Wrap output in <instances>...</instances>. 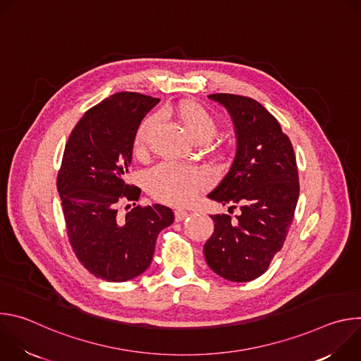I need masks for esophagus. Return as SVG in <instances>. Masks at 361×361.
Wrapping results in <instances>:
<instances>
[{"label":"esophagus","instance_id":"esophagus-1","mask_svg":"<svg viewBox=\"0 0 361 361\" xmlns=\"http://www.w3.org/2000/svg\"><path fill=\"white\" fill-rule=\"evenodd\" d=\"M174 216H176V221H183L184 219L188 217V213L184 212V210H176Z\"/></svg>","mask_w":361,"mask_h":361}]
</instances>
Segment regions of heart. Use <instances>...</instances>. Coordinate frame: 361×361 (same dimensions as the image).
Returning a JSON list of instances; mask_svg holds the SVG:
<instances>
[{"label":"heart","instance_id":"obj_1","mask_svg":"<svg viewBox=\"0 0 361 361\" xmlns=\"http://www.w3.org/2000/svg\"><path fill=\"white\" fill-rule=\"evenodd\" d=\"M171 113L192 141H205L217 131V121L214 116L198 102H181ZM156 124L157 118L154 116H148L140 123L133 142L137 156L145 151L149 134ZM145 184L154 198L173 205H183L190 202L198 191L204 188L205 178L197 170L166 163L147 174Z\"/></svg>","mask_w":361,"mask_h":361}]
</instances>
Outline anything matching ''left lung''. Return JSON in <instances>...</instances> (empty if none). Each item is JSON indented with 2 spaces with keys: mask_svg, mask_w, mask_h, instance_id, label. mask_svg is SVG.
Instances as JSON below:
<instances>
[{
  "mask_svg": "<svg viewBox=\"0 0 361 361\" xmlns=\"http://www.w3.org/2000/svg\"><path fill=\"white\" fill-rule=\"evenodd\" d=\"M231 117L237 138L233 164L209 198L228 204L212 216L214 233L204 244L209 267L220 277L245 283L264 274L281 250L298 200V171L288 137L259 101L210 94Z\"/></svg>",
  "mask_w": 361,
  "mask_h": 361,
  "instance_id": "8db88e82",
  "label": "left lung"
}]
</instances>
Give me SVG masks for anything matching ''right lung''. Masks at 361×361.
I'll use <instances>...</instances> for the list:
<instances>
[{
  "label": "right lung",
  "mask_w": 361,
  "mask_h": 361,
  "mask_svg": "<svg viewBox=\"0 0 361 361\" xmlns=\"http://www.w3.org/2000/svg\"><path fill=\"white\" fill-rule=\"evenodd\" d=\"M159 101L138 92L113 94L82 116L66 144L57 188L68 240L80 263L101 280L121 283L142 274L159 233L174 221L173 210L161 204L118 214L121 201L140 197L141 190L127 184L133 142Z\"/></svg>",
  "instance_id": "add662e5"
}]
</instances>
